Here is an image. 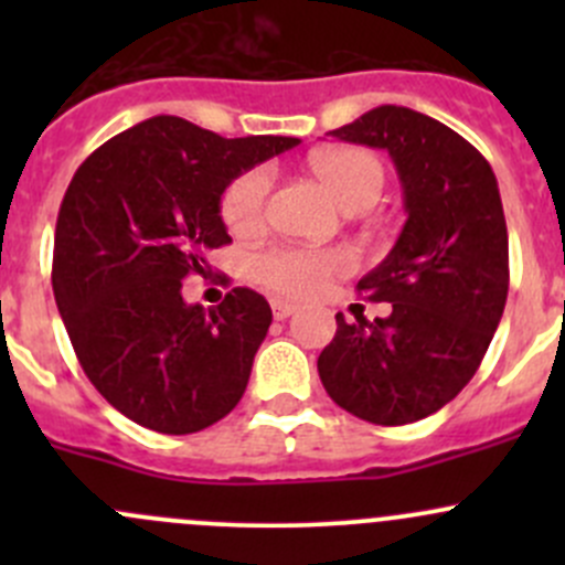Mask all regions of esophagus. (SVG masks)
Returning a JSON list of instances; mask_svg holds the SVG:
<instances>
[{"label":"esophagus","mask_w":565,"mask_h":565,"mask_svg":"<svg viewBox=\"0 0 565 565\" xmlns=\"http://www.w3.org/2000/svg\"><path fill=\"white\" fill-rule=\"evenodd\" d=\"M270 306H273V317H276V319H287V317H292L295 311H298V306L289 303V300H281V298L273 300Z\"/></svg>","instance_id":"obj_1"}]
</instances>
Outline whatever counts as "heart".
Listing matches in <instances>:
<instances>
[{"mask_svg": "<svg viewBox=\"0 0 565 565\" xmlns=\"http://www.w3.org/2000/svg\"><path fill=\"white\" fill-rule=\"evenodd\" d=\"M311 172L319 177L330 196L344 210L372 207L383 191L385 172L377 156L358 147H335L311 156ZM270 196V172L250 169L241 174L224 193V221L237 235L256 232L265 221ZM352 270V254L347 250H311L278 246L254 259V278L267 289L287 298H317L335 276Z\"/></svg>", "mask_w": 565, "mask_h": 565, "instance_id": "heart-1", "label": "heart"}]
</instances>
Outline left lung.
<instances>
[{
	"instance_id": "1",
	"label": "left lung",
	"mask_w": 565,
	"mask_h": 565,
	"mask_svg": "<svg viewBox=\"0 0 565 565\" xmlns=\"http://www.w3.org/2000/svg\"><path fill=\"white\" fill-rule=\"evenodd\" d=\"M330 136L385 150L404 191L396 246L358 281L388 317L347 322L319 352L339 407L402 426L446 407L472 380L509 295V232L487 158L457 130L407 106H377Z\"/></svg>"
}]
</instances>
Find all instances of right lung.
Segmentation results:
<instances>
[{"instance_id": "add662e5", "label": "right lung", "mask_w": 565, "mask_h": 565, "mask_svg": "<svg viewBox=\"0 0 565 565\" xmlns=\"http://www.w3.org/2000/svg\"><path fill=\"white\" fill-rule=\"evenodd\" d=\"M292 136L224 139L172 114L122 130L78 167L54 235V300L89 383L125 418L191 435L230 415L273 322L259 292L185 303L182 281L232 243L221 196L292 150Z\"/></svg>"}]
</instances>
